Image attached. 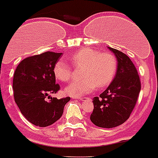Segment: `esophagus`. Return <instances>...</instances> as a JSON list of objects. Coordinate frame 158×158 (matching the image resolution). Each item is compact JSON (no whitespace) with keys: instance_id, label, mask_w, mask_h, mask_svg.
<instances>
[{"instance_id":"obj_1","label":"esophagus","mask_w":158,"mask_h":158,"mask_svg":"<svg viewBox=\"0 0 158 158\" xmlns=\"http://www.w3.org/2000/svg\"><path fill=\"white\" fill-rule=\"evenodd\" d=\"M80 101H82V102H86V101H90L89 98H81Z\"/></svg>"}]
</instances>
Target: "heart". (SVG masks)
Returning a JSON list of instances; mask_svg holds the SVG:
<instances>
[{
	"label": "heart",
	"instance_id": "obj_1",
	"mask_svg": "<svg viewBox=\"0 0 158 158\" xmlns=\"http://www.w3.org/2000/svg\"><path fill=\"white\" fill-rule=\"evenodd\" d=\"M71 61L77 67H84L83 79L71 82L64 92L73 98H80L93 92L97 87H106L114 80L118 69V61L111 53H101L90 48H81L71 56ZM53 73L57 80L66 82L72 77V69L64 60H58L53 67Z\"/></svg>",
	"mask_w": 158,
	"mask_h": 158
}]
</instances>
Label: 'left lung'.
I'll list each match as a JSON object with an SVG mask.
<instances>
[{"instance_id": "1", "label": "left lung", "mask_w": 158, "mask_h": 158, "mask_svg": "<svg viewBox=\"0 0 158 158\" xmlns=\"http://www.w3.org/2000/svg\"><path fill=\"white\" fill-rule=\"evenodd\" d=\"M108 48L118 60V69L111 84L93 99L94 109L90 120L98 127L110 129L123 124L129 118L141 91V81L129 56L118 49Z\"/></svg>"}]
</instances>
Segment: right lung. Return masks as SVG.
Masks as SVG:
<instances>
[{
	"label": "right lung",
	"instance_id": "add662e5",
	"mask_svg": "<svg viewBox=\"0 0 158 158\" xmlns=\"http://www.w3.org/2000/svg\"><path fill=\"white\" fill-rule=\"evenodd\" d=\"M61 52H45L31 56L19 63L13 75V89L16 104L22 115L29 122L46 127L62 116L65 104L70 98L57 99L60 86L56 84L53 67ZM48 97L50 100H47Z\"/></svg>",
	"mask_w": 158,
	"mask_h": 158
}]
</instances>
